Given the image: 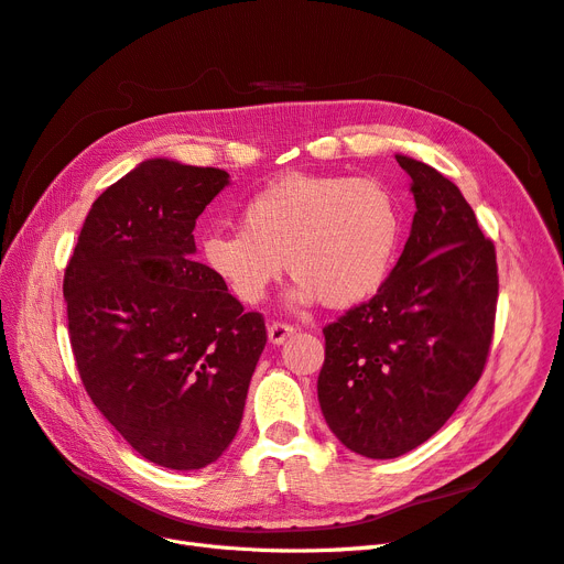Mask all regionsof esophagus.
<instances>
[{
    "label": "esophagus",
    "instance_id": "obj_1",
    "mask_svg": "<svg viewBox=\"0 0 564 564\" xmlns=\"http://www.w3.org/2000/svg\"><path fill=\"white\" fill-rule=\"evenodd\" d=\"M296 329H294V324H289V322H270L268 324V338H270V344H284V340L292 336Z\"/></svg>",
    "mask_w": 564,
    "mask_h": 564
}]
</instances>
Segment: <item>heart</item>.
<instances>
[{
  "label": "heart",
  "mask_w": 564,
  "mask_h": 564,
  "mask_svg": "<svg viewBox=\"0 0 564 564\" xmlns=\"http://www.w3.org/2000/svg\"><path fill=\"white\" fill-rule=\"evenodd\" d=\"M242 230H214L202 259L235 299L259 303L286 268L294 301L352 308L386 284L402 237L398 195L379 178L284 176L242 207Z\"/></svg>",
  "instance_id": "heart-1"
}]
</instances>
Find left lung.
Instances as JSON below:
<instances>
[{
  "instance_id": "8db88e82",
  "label": "left lung",
  "mask_w": 564,
  "mask_h": 564,
  "mask_svg": "<svg viewBox=\"0 0 564 564\" xmlns=\"http://www.w3.org/2000/svg\"><path fill=\"white\" fill-rule=\"evenodd\" d=\"M416 214L377 296L327 324L317 398L344 445L395 458L433 437L480 381L497 317L494 242L458 187L395 155Z\"/></svg>"
}]
</instances>
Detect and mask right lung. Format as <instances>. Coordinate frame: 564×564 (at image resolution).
Masks as SVG:
<instances>
[{"mask_svg":"<svg viewBox=\"0 0 564 564\" xmlns=\"http://www.w3.org/2000/svg\"><path fill=\"white\" fill-rule=\"evenodd\" d=\"M228 172L148 160L84 220L63 278L79 379L152 464L209 466L240 429L265 319L193 261L195 220Z\"/></svg>","mask_w":564,"mask_h":564,"instance_id":"right-lung-1","label":"right lung"}]
</instances>
